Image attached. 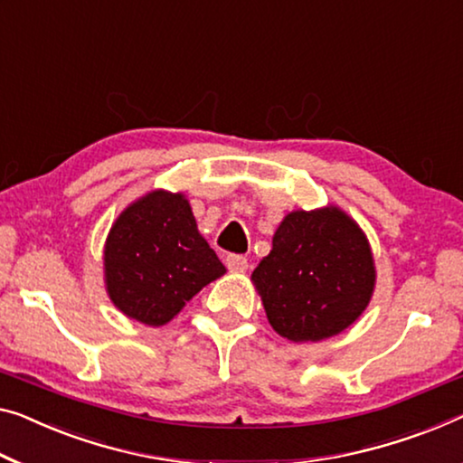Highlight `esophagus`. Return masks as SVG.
<instances>
[{
	"mask_svg": "<svg viewBox=\"0 0 463 463\" xmlns=\"http://www.w3.org/2000/svg\"><path fill=\"white\" fill-rule=\"evenodd\" d=\"M226 266H229V270L232 272H245L247 266H250V261H247L245 255L241 253H229L226 255Z\"/></svg>",
	"mask_w": 463,
	"mask_h": 463,
	"instance_id": "esophagus-1",
	"label": "esophagus"
}]
</instances>
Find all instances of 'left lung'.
Returning <instances> with one entry per match:
<instances>
[{
    "label": "left lung",
    "mask_w": 463,
    "mask_h": 463,
    "mask_svg": "<svg viewBox=\"0 0 463 463\" xmlns=\"http://www.w3.org/2000/svg\"><path fill=\"white\" fill-rule=\"evenodd\" d=\"M251 279L276 333L295 343L322 341L368 306L374 261L364 232L341 210L293 212Z\"/></svg>",
    "instance_id": "obj_1"
}]
</instances>
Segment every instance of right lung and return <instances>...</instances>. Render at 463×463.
<instances>
[{"mask_svg": "<svg viewBox=\"0 0 463 463\" xmlns=\"http://www.w3.org/2000/svg\"><path fill=\"white\" fill-rule=\"evenodd\" d=\"M103 260L114 306L149 326L175 318L193 295L224 274L187 199L165 191L149 193L120 213Z\"/></svg>", "mask_w": 463, "mask_h": 463, "instance_id": "add662e5", "label": "right lung"}]
</instances>
